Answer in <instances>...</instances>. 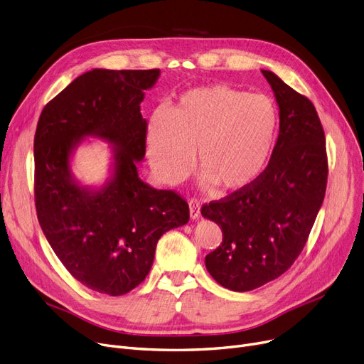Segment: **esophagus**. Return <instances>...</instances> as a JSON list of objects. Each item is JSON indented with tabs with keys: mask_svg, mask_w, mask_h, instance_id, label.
<instances>
[{
	"mask_svg": "<svg viewBox=\"0 0 364 364\" xmlns=\"http://www.w3.org/2000/svg\"><path fill=\"white\" fill-rule=\"evenodd\" d=\"M188 211H190V218L199 220L200 218V203L196 199H190L188 200Z\"/></svg>",
	"mask_w": 364,
	"mask_h": 364,
	"instance_id": "esophagus-1",
	"label": "esophagus"
}]
</instances>
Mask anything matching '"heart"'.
<instances>
[{
	"instance_id": "b5f03b06",
	"label": "heart",
	"mask_w": 364,
	"mask_h": 364,
	"mask_svg": "<svg viewBox=\"0 0 364 364\" xmlns=\"http://www.w3.org/2000/svg\"><path fill=\"white\" fill-rule=\"evenodd\" d=\"M276 102L227 84L186 91L168 117L149 121L146 146L155 174L166 184L184 180L195 166L206 190L236 193L254 186L269 166L279 139Z\"/></svg>"
}]
</instances>
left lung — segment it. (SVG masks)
Returning <instances> with one entry per match:
<instances>
[{
	"label": "left lung",
	"mask_w": 364,
	"mask_h": 364,
	"mask_svg": "<svg viewBox=\"0 0 364 364\" xmlns=\"http://www.w3.org/2000/svg\"><path fill=\"white\" fill-rule=\"evenodd\" d=\"M280 113L279 139L262 177L250 188L202 206L223 242L205 258L217 283L247 292L282 276L301 254L328 183L326 140L313 103L272 70H261Z\"/></svg>",
	"instance_id": "8db88e82"
}]
</instances>
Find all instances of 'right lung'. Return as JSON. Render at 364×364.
<instances>
[{
    "instance_id": "right-lung-1",
    "label": "right lung",
    "mask_w": 364,
    "mask_h": 364,
    "mask_svg": "<svg viewBox=\"0 0 364 364\" xmlns=\"http://www.w3.org/2000/svg\"><path fill=\"white\" fill-rule=\"evenodd\" d=\"M159 69H92L43 109L33 140L38 221L54 254L88 289L119 296L149 274L164 233L187 224L188 205L139 177L147 122L140 103ZM87 138L111 144L107 180L85 186L71 161Z\"/></svg>"
}]
</instances>
